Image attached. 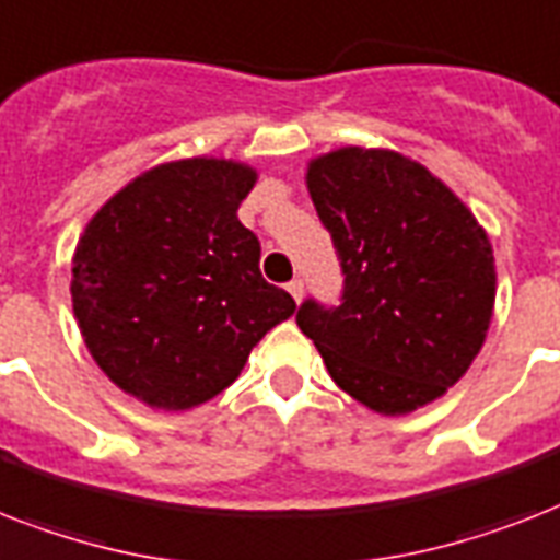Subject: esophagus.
I'll list each match as a JSON object with an SVG mask.
<instances>
[{"label": "esophagus", "instance_id": "34e87169", "mask_svg": "<svg viewBox=\"0 0 560 560\" xmlns=\"http://www.w3.org/2000/svg\"><path fill=\"white\" fill-rule=\"evenodd\" d=\"M288 290H290V295H293L295 302H302V299H304V284H302V281L293 279V281H290V284H288Z\"/></svg>", "mask_w": 560, "mask_h": 560}]
</instances>
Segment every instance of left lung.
Segmentation results:
<instances>
[{"label": "left lung", "instance_id": "1", "mask_svg": "<svg viewBox=\"0 0 560 560\" xmlns=\"http://www.w3.org/2000/svg\"><path fill=\"white\" fill-rule=\"evenodd\" d=\"M304 184L342 258L345 302L295 322L330 380L368 411L406 417L469 371L494 316L492 241L454 189L394 149L339 147Z\"/></svg>", "mask_w": 560, "mask_h": 560}]
</instances>
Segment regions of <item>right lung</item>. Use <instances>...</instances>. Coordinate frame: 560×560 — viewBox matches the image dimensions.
Masks as SVG:
<instances>
[{
    "label": "right lung",
    "instance_id": "obj_1",
    "mask_svg": "<svg viewBox=\"0 0 560 560\" xmlns=\"http://www.w3.org/2000/svg\"><path fill=\"white\" fill-rule=\"evenodd\" d=\"M258 170L180 158L140 172L91 215L71 258L74 319L103 374L154 411H192L238 380L295 313L261 279L238 221Z\"/></svg>",
    "mask_w": 560,
    "mask_h": 560
}]
</instances>
